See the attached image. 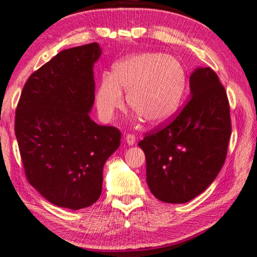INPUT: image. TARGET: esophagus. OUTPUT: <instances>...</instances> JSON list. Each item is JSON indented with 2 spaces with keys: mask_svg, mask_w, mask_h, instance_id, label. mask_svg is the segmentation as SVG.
<instances>
[{
  "mask_svg": "<svg viewBox=\"0 0 257 257\" xmlns=\"http://www.w3.org/2000/svg\"><path fill=\"white\" fill-rule=\"evenodd\" d=\"M125 141H126V143L128 144V146H134V144L136 143V136L131 135V134L126 135L125 136Z\"/></svg>",
  "mask_w": 257,
  "mask_h": 257,
  "instance_id": "1",
  "label": "esophagus"
}]
</instances>
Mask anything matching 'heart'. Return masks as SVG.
<instances>
[{
  "mask_svg": "<svg viewBox=\"0 0 257 257\" xmlns=\"http://www.w3.org/2000/svg\"><path fill=\"white\" fill-rule=\"evenodd\" d=\"M186 86V73L177 57L159 53H142L119 60L104 75L96 90V105L102 117L109 120L125 105L138 117L159 125L179 109Z\"/></svg>",
  "mask_w": 257,
  "mask_h": 257,
  "instance_id": "obj_1",
  "label": "heart"
}]
</instances>
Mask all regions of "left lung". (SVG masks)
<instances>
[{
	"label": "left lung",
	"mask_w": 257,
	"mask_h": 257,
	"mask_svg": "<svg viewBox=\"0 0 257 257\" xmlns=\"http://www.w3.org/2000/svg\"><path fill=\"white\" fill-rule=\"evenodd\" d=\"M230 137L225 87L210 67L195 68L185 107L138 143L152 194L166 203H186L202 194L224 165Z\"/></svg>",
	"instance_id": "1"
}]
</instances>
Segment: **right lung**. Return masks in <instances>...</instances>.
Returning <instances> with one entry per match:
<instances>
[{"mask_svg":"<svg viewBox=\"0 0 257 257\" xmlns=\"http://www.w3.org/2000/svg\"><path fill=\"white\" fill-rule=\"evenodd\" d=\"M101 54L97 43L60 51L30 75L15 111L27 180L50 203L72 210L98 200L103 166L121 138L116 127L89 115Z\"/></svg>","mask_w":257,"mask_h":257,"instance_id":"right-lung-1","label":"right lung"}]
</instances>
